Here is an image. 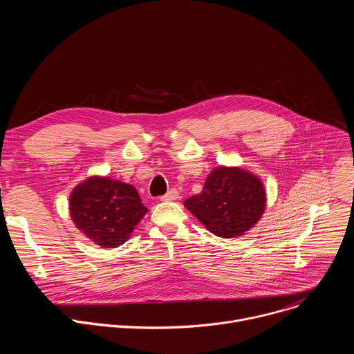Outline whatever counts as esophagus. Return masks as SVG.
<instances>
[{
	"label": "esophagus",
	"instance_id": "esophagus-1",
	"mask_svg": "<svg viewBox=\"0 0 354 354\" xmlns=\"http://www.w3.org/2000/svg\"><path fill=\"white\" fill-rule=\"evenodd\" d=\"M179 196L178 190L176 189H169L164 196H161V201H172V200H176Z\"/></svg>",
	"mask_w": 354,
	"mask_h": 354
}]
</instances>
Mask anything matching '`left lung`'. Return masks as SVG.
<instances>
[{"mask_svg": "<svg viewBox=\"0 0 354 354\" xmlns=\"http://www.w3.org/2000/svg\"><path fill=\"white\" fill-rule=\"evenodd\" d=\"M262 182L242 168H214L201 193L185 200V207L217 236L243 235L263 214Z\"/></svg>", "mask_w": 354, "mask_h": 354, "instance_id": "left-lung-1", "label": "left lung"}]
</instances>
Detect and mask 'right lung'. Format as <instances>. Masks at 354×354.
Wrapping results in <instances>:
<instances>
[{
    "label": "right lung",
    "instance_id": "right-lung-1",
    "mask_svg": "<svg viewBox=\"0 0 354 354\" xmlns=\"http://www.w3.org/2000/svg\"><path fill=\"white\" fill-rule=\"evenodd\" d=\"M70 212L77 228L104 248L127 241L148 212L134 186L109 178H89L70 197Z\"/></svg>",
    "mask_w": 354,
    "mask_h": 354
}]
</instances>
